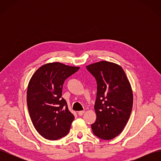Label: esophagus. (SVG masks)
I'll use <instances>...</instances> for the list:
<instances>
[{"label": "esophagus", "instance_id": "obj_1", "mask_svg": "<svg viewBox=\"0 0 161 161\" xmlns=\"http://www.w3.org/2000/svg\"><path fill=\"white\" fill-rule=\"evenodd\" d=\"M84 114H85V111H80L78 112V114H79L80 116Z\"/></svg>", "mask_w": 161, "mask_h": 161}]
</instances>
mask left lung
<instances>
[{"label": "left lung", "mask_w": 161, "mask_h": 161, "mask_svg": "<svg viewBox=\"0 0 161 161\" xmlns=\"http://www.w3.org/2000/svg\"><path fill=\"white\" fill-rule=\"evenodd\" d=\"M86 67L97 82V119L91 125L92 132L99 138L111 140L123 131L130 118L133 105L130 82L115 63L100 61Z\"/></svg>", "instance_id": "left-lung-1"}]
</instances>
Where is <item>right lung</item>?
I'll list each match as a JSON object with an SVG mask.
<instances>
[{"instance_id": "right-lung-1", "label": "right lung", "mask_w": 161, "mask_h": 161, "mask_svg": "<svg viewBox=\"0 0 161 161\" xmlns=\"http://www.w3.org/2000/svg\"><path fill=\"white\" fill-rule=\"evenodd\" d=\"M79 67L56 62L47 63L34 72L29 82L27 103L34 128L42 137L56 140L70 129L75 116L62 98V86Z\"/></svg>"}]
</instances>
